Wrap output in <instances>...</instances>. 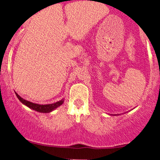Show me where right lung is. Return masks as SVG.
<instances>
[{"mask_svg":"<svg viewBox=\"0 0 160 160\" xmlns=\"http://www.w3.org/2000/svg\"><path fill=\"white\" fill-rule=\"evenodd\" d=\"M16 96L19 98V100L22 102L23 104L26 105L27 107H28L31 109L34 110V111H36L38 112H40V113H50L52 111H54L55 109L59 107L60 105H62V104L64 103V99H62V100L58 101V102H56V103L53 104H35L33 103V102H28V101L25 100V99L20 97L17 93L16 92Z\"/></svg>","mask_w":160,"mask_h":160,"instance_id":"add662e5","label":"right lung"}]
</instances>
